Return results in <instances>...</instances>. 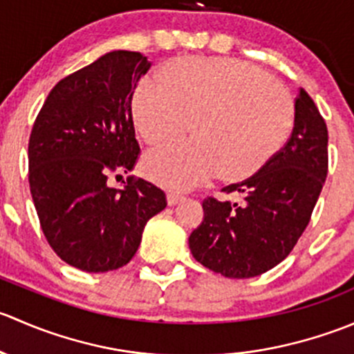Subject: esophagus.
<instances>
[{
	"mask_svg": "<svg viewBox=\"0 0 354 354\" xmlns=\"http://www.w3.org/2000/svg\"><path fill=\"white\" fill-rule=\"evenodd\" d=\"M167 205H176L178 202H181L185 197L181 194H178V192H167Z\"/></svg>",
	"mask_w": 354,
	"mask_h": 354,
	"instance_id": "34e87169",
	"label": "esophagus"
}]
</instances>
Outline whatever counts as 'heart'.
I'll return each instance as SVG.
<instances>
[{
  "label": "heart",
  "mask_w": 354,
  "mask_h": 354,
  "mask_svg": "<svg viewBox=\"0 0 354 354\" xmlns=\"http://www.w3.org/2000/svg\"><path fill=\"white\" fill-rule=\"evenodd\" d=\"M133 123L147 144L185 133L194 138L149 152L144 171L187 190L219 174L243 181L262 171L286 144L295 104L267 71L240 59L181 58L160 70V84L142 80L131 99Z\"/></svg>",
  "instance_id": "b5f03b06"
}]
</instances>
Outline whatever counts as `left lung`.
I'll return each instance as SVG.
<instances>
[{"label":"left lung","instance_id":"8db88e82","mask_svg":"<svg viewBox=\"0 0 354 354\" xmlns=\"http://www.w3.org/2000/svg\"><path fill=\"white\" fill-rule=\"evenodd\" d=\"M327 142L326 121L299 88L286 145L262 171L224 188L241 195V202L203 200V221L188 238L195 260L233 279L260 276L283 262L308 226L326 183Z\"/></svg>","mask_w":354,"mask_h":354}]
</instances>
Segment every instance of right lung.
<instances>
[{
	"label": "right lung",
	"mask_w": 354,
	"mask_h": 354,
	"mask_svg": "<svg viewBox=\"0 0 354 354\" xmlns=\"http://www.w3.org/2000/svg\"><path fill=\"white\" fill-rule=\"evenodd\" d=\"M151 68L147 56L111 51L49 92L28 140V183L44 236L56 255L85 272L127 266L166 195L142 178L123 188L111 174L133 169L131 97Z\"/></svg>",
	"instance_id": "right-lung-1"
}]
</instances>
